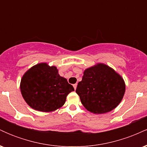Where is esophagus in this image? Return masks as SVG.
I'll return each mask as SVG.
<instances>
[{
	"mask_svg": "<svg viewBox=\"0 0 147 147\" xmlns=\"http://www.w3.org/2000/svg\"><path fill=\"white\" fill-rule=\"evenodd\" d=\"M77 84H73V87H74V88H75V90H76V88H77Z\"/></svg>",
	"mask_w": 147,
	"mask_h": 147,
	"instance_id": "esophagus-1",
	"label": "esophagus"
}]
</instances>
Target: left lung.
<instances>
[{"label": "left lung", "mask_w": 147, "mask_h": 147, "mask_svg": "<svg viewBox=\"0 0 147 147\" xmlns=\"http://www.w3.org/2000/svg\"><path fill=\"white\" fill-rule=\"evenodd\" d=\"M76 92L88 111L95 114L113 110L125 92L124 79L113 68L103 63L86 69Z\"/></svg>", "instance_id": "obj_1"}]
</instances>
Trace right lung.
<instances>
[{
  "instance_id": "add662e5",
  "label": "right lung",
  "mask_w": 147,
  "mask_h": 147,
  "mask_svg": "<svg viewBox=\"0 0 147 147\" xmlns=\"http://www.w3.org/2000/svg\"><path fill=\"white\" fill-rule=\"evenodd\" d=\"M21 92L30 107L41 112H51L65 104L67 95L74 88L59 75L55 66L38 63L29 69L22 77Z\"/></svg>"
}]
</instances>
